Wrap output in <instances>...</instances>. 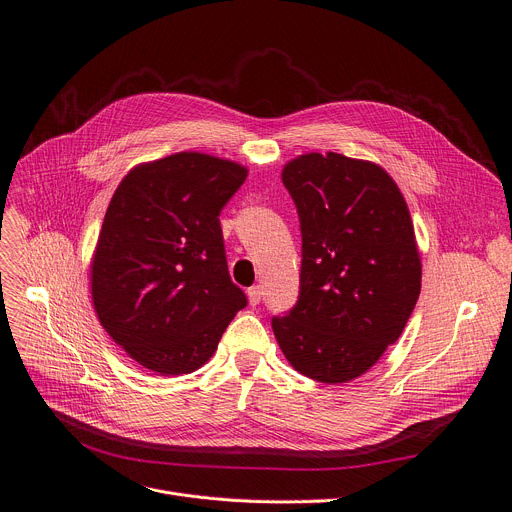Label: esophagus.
<instances>
[{"mask_svg": "<svg viewBox=\"0 0 512 512\" xmlns=\"http://www.w3.org/2000/svg\"><path fill=\"white\" fill-rule=\"evenodd\" d=\"M261 296H263L261 286H251V288L247 290V298H249V304H251V306H257V304L261 302Z\"/></svg>", "mask_w": 512, "mask_h": 512, "instance_id": "1", "label": "esophagus"}]
</instances>
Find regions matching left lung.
Returning <instances> with one entry per match:
<instances>
[{
  "mask_svg": "<svg viewBox=\"0 0 512 512\" xmlns=\"http://www.w3.org/2000/svg\"><path fill=\"white\" fill-rule=\"evenodd\" d=\"M282 181L302 230L300 298L271 320L290 365L347 384L402 335L421 294V255L406 200L384 167L339 153L288 161Z\"/></svg>",
  "mask_w": 512,
  "mask_h": 512,
  "instance_id": "obj_1",
  "label": "left lung"
}]
</instances>
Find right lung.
<instances>
[{"label":"right lung","instance_id":"right-lung-1","mask_svg":"<svg viewBox=\"0 0 512 512\" xmlns=\"http://www.w3.org/2000/svg\"><path fill=\"white\" fill-rule=\"evenodd\" d=\"M247 175L241 163L183 151L132 167L110 200L91 300L114 343L157 376L200 369L247 306L218 220Z\"/></svg>","mask_w":512,"mask_h":512}]
</instances>
